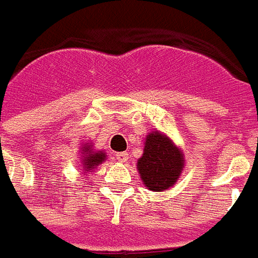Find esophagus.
<instances>
[{
  "label": "esophagus",
  "instance_id": "34e87169",
  "mask_svg": "<svg viewBox=\"0 0 258 258\" xmlns=\"http://www.w3.org/2000/svg\"><path fill=\"white\" fill-rule=\"evenodd\" d=\"M115 158L118 162L125 163L127 161V152H116Z\"/></svg>",
  "mask_w": 258,
  "mask_h": 258
}]
</instances>
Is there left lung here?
<instances>
[{"label":"left lung","instance_id":"obj_1","mask_svg":"<svg viewBox=\"0 0 258 258\" xmlns=\"http://www.w3.org/2000/svg\"><path fill=\"white\" fill-rule=\"evenodd\" d=\"M184 154L163 132L152 131L144 139L137 172L143 184L154 192H162L177 183L184 170Z\"/></svg>","mask_w":258,"mask_h":258}]
</instances>
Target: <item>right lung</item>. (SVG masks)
<instances>
[{
	"instance_id": "obj_1",
	"label": "right lung",
	"mask_w": 258,
	"mask_h": 258,
	"mask_svg": "<svg viewBox=\"0 0 258 258\" xmlns=\"http://www.w3.org/2000/svg\"><path fill=\"white\" fill-rule=\"evenodd\" d=\"M80 152V168L84 170V172L81 173H89L92 170H95L100 163H103L107 159L106 152L103 151V150H95L92 143H84V144H81Z\"/></svg>"
}]
</instances>
